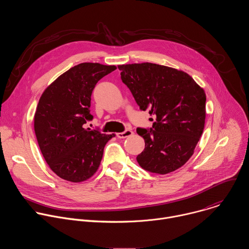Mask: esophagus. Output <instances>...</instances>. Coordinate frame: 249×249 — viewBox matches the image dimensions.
<instances>
[{
  "label": "esophagus",
  "mask_w": 249,
  "mask_h": 249,
  "mask_svg": "<svg viewBox=\"0 0 249 249\" xmlns=\"http://www.w3.org/2000/svg\"><path fill=\"white\" fill-rule=\"evenodd\" d=\"M133 135V131L130 130V129H126L124 132H121V133H117L116 136L119 138V139H124V138H127V137H130Z\"/></svg>",
  "instance_id": "1"
}]
</instances>
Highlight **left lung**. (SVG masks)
Wrapping results in <instances>:
<instances>
[{"mask_svg": "<svg viewBox=\"0 0 249 249\" xmlns=\"http://www.w3.org/2000/svg\"><path fill=\"white\" fill-rule=\"evenodd\" d=\"M118 69L140 109L156 118L152 128H137L145 140L138 163L159 174L181 167L193 155L204 130V89L188 74L162 65L128 64Z\"/></svg>", "mask_w": 249, "mask_h": 249, "instance_id": "1", "label": "left lung"}]
</instances>
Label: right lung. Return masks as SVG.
Wrapping results in <instances>:
<instances>
[{
  "label": "right lung",
  "mask_w": 249,
  "mask_h": 249,
  "mask_svg": "<svg viewBox=\"0 0 249 249\" xmlns=\"http://www.w3.org/2000/svg\"><path fill=\"white\" fill-rule=\"evenodd\" d=\"M115 66L82 63L57 78L42 93L34 115V131L49 167L61 178L82 182L97 170L106 143L115 135L86 128L91 121L90 100L97 82Z\"/></svg>",
  "instance_id": "1"
}]
</instances>
